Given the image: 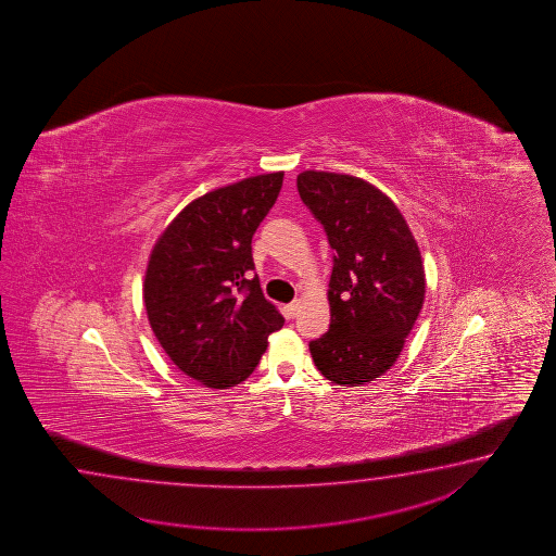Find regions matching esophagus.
<instances>
[{"label": "esophagus", "instance_id": "obj_1", "mask_svg": "<svg viewBox=\"0 0 556 556\" xmlns=\"http://www.w3.org/2000/svg\"><path fill=\"white\" fill-rule=\"evenodd\" d=\"M298 309H300V300H294L290 306H286V316L290 319H294L298 316Z\"/></svg>", "mask_w": 556, "mask_h": 556}]
</instances>
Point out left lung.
<instances>
[{"label": "left lung", "mask_w": 556, "mask_h": 556, "mask_svg": "<svg viewBox=\"0 0 556 556\" xmlns=\"http://www.w3.org/2000/svg\"><path fill=\"white\" fill-rule=\"evenodd\" d=\"M300 199L336 250L330 330L309 342L319 374L357 388L400 357L426 298L421 252L400 208L364 178L304 170Z\"/></svg>", "instance_id": "8db88e82"}]
</instances>
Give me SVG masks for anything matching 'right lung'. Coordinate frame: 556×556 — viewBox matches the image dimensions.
Here are the masks:
<instances>
[{"label":"right lung","mask_w":556,"mask_h":556,"mask_svg":"<svg viewBox=\"0 0 556 556\" xmlns=\"http://www.w3.org/2000/svg\"><path fill=\"white\" fill-rule=\"evenodd\" d=\"M283 173L242 178L187 204L154 242L142 298L173 364L213 390L249 378L282 314L262 294L252 237L282 189Z\"/></svg>","instance_id":"obj_1"}]
</instances>
